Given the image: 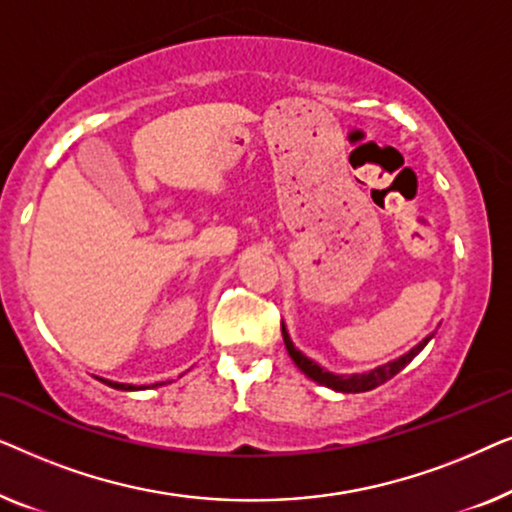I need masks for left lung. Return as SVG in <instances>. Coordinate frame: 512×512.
<instances>
[{
    "instance_id": "left-lung-1",
    "label": "left lung",
    "mask_w": 512,
    "mask_h": 512,
    "mask_svg": "<svg viewBox=\"0 0 512 512\" xmlns=\"http://www.w3.org/2000/svg\"><path fill=\"white\" fill-rule=\"evenodd\" d=\"M282 335H284L286 352H289L293 363H296V366L300 368V373H305L307 377H310V380L321 384V387H328V389H333V391H342V394H363V391H370V389L380 387V384L391 380V377H394L396 373H401V370L408 366V363L415 359V356L422 352V349L429 345V340L433 338V335H426V338L419 342V345L412 347L408 354L398 356V359L384 363V366H377L373 370H368V373L335 375V373H328V370L321 368L319 363H314L312 359H307V356L300 352V349H296V345H293L291 338H289V331H286L284 321H282Z\"/></svg>"
}]
</instances>
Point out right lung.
<instances>
[{
    "mask_svg": "<svg viewBox=\"0 0 512 512\" xmlns=\"http://www.w3.org/2000/svg\"><path fill=\"white\" fill-rule=\"evenodd\" d=\"M102 380V377H100ZM107 387L111 389H118V391H137V389H149V387H135V384H123V382H111V380H102ZM158 384H165V382H158ZM158 384H153V387H158Z\"/></svg>",
    "mask_w": 512,
    "mask_h": 512,
    "instance_id": "1",
    "label": "right lung"
}]
</instances>
